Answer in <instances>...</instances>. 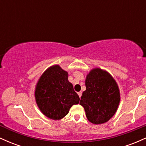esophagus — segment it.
Returning <instances> with one entry per match:
<instances>
[{"label":"esophagus","instance_id":"esophagus-1","mask_svg":"<svg viewBox=\"0 0 146 146\" xmlns=\"http://www.w3.org/2000/svg\"><path fill=\"white\" fill-rule=\"evenodd\" d=\"M78 95H79V97H80V98H81V96H82V92H81V91L79 92V93H78Z\"/></svg>","mask_w":146,"mask_h":146}]
</instances>
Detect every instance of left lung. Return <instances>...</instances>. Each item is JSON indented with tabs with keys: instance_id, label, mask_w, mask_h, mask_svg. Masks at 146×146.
Here are the masks:
<instances>
[{
	"instance_id": "1",
	"label": "left lung",
	"mask_w": 146,
	"mask_h": 146,
	"mask_svg": "<svg viewBox=\"0 0 146 146\" xmlns=\"http://www.w3.org/2000/svg\"><path fill=\"white\" fill-rule=\"evenodd\" d=\"M86 90L80 104L88 120L94 124L106 123L116 113L120 102L118 85L113 77L101 68H93L86 75Z\"/></svg>"
}]
</instances>
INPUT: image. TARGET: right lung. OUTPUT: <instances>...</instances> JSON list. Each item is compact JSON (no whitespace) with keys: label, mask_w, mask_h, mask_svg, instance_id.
I'll list each match as a JSON object with an SVG mask.
<instances>
[{"label":"right lung","mask_w":146,"mask_h":146,"mask_svg":"<svg viewBox=\"0 0 146 146\" xmlns=\"http://www.w3.org/2000/svg\"><path fill=\"white\" fill-rule=\"evenodd\" d=\"M38 108L46 117L59 120L66 116L73 105L78 104L80 98L68 80V73L59 65L45 71L35 90Z\"/></svg>","instance_id":"right-lung-1"}]
</instances>
